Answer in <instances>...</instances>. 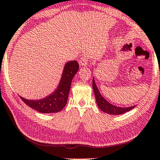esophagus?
<instances>
[{"mask_svg": "<svg viewBox=\"0 0 160 160\" xmlns=\"http://www.w3.org/2000/svg\"><path fill=\"white\" fill-rule=\"evenodd\" d=\"M88 58L87 55H84V56L81 57L80 59V61H79L80 65L82 66V67H85V66H86L88 64Z\"/></svg>", "mask_w": 160, "mask_h": 160, "instance_id": "obj_1", "label": "esophagus"}]
</instances>
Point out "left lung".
<instances>
[{"label":"left lung","instance_id":"8db88e82","mask_svg":"<svg viewBox=\"0 0 160 160\" xmlns=\"http://www.w3.org/2000/svg\"><path fill=\"white\" fill-rule=\"evenodd\" d=\"M93 92L95 94L96 101H97V104L98 107L102 111L107 112L108 114L110 115H120L123 114L127 111H129L132 109H133L135 106H131V107L127 108H121L117 107L116 105H112L109 102H108L105 98H104L100 93L99 89H98L97 85L95 83L94 78H93Z\"/></svg>","mask_w":160,"mask_h":160}]
</instances>
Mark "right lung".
Returning a JSON list of instances; mask_svg holds the SVG:
<instances>
[{"instance_id":"add662e5","label":"right lung","mask_w":160,"mask_h":160,"mask_svg":"<svg viewBox=\"0 0 160 160\" xmlns=\"http://www.w3.org/2000/svg\"><path fill=\"white\" fill-rule=\"evenodd\" d=\"M78 69L79 64L76 61H69L63 67L58 88L52 93L42 99H26L20 97V99L30 108L42 113H52L61 111L67 104L72 80Z\"/></svg>"}]
</instances>
